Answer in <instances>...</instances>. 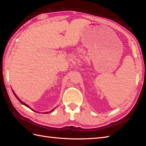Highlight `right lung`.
I'll return each mask as SVG.
<instances>
[{"label": "right lung", "mask_w": 146, "mask_h": 146, "mask_svg": "<svg viewBox=\"0 0 146 146\" xmlns=\"http://www.w3.org/2000/svg\"><path fill=\"white\" fill-rule=\"evenodd\" d=\"M12 91H13V90H12ZM13 94H14V95H15V97H16V98H17V99H18V100H19V102H21V104H23V105H25V106H26V107H28V108H30V107H29V106H28V105H27V104H25V103H24V102H22V101H21V100H20V99H19V98H17V96H16V94H15V92H14V91H13ZM30 109H31V108H30ZM31 110H32V109H31ZM33 111H34V110H33ZM37 113H38V112H37Z\"/></svg>", "instance_id": "obj_1"}]
</instances>
